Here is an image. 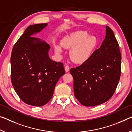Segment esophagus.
<instances>
[{
    "mask_svg": "<svg viewBox=\"0 0 132 132\" xmlns=\"http://www.w3.org/2000/svg\"><path fill=\"white\" fill-rule=\"evenodd\" d=\"M64 69H65L66 72H68L70 70V68L68 66H66L65 67H64Z\"/></svg>",
    "mask_w": 132,
    "mask_h": 132,
    "instance_id": "esophagus-1",
    "label": "esophagus"
}]
</instances>
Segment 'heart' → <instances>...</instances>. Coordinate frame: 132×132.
Returning <instances> with one entry per match:
<instances>
[{"label": "heart", "instance_id": "b5f03b06", "mask_svg": "<svg viewBox=\"0 0 132 132\" xmlns=\"http://www.w3.org/2000/svg\"><path fill=\"white\" fill-rule=\"evenodd\" d=\"M97 45V40L94 36H88L85 31H76L64 36L61 44L56 45V53L60 55L63 52V47L71 49L70 57L77 64L86 62L92 56Z\"/></svg>", "mask_w": 132, "mask_h": 132}]
</instances>
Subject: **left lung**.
Returning <instances> with one entry per match:
<instances>
[{
    "label": "left lung",
    "instance_id": "1",
    "mask_svg": "<svg viewBox=\"0 0 132 132\" xmlns=\"http://www.w3.org/2000/svg\"><path fill=\"white\" fill-rule=\"evenodd\" d=\"M106 37L99 49L85 63L70 70L75 96L85 106H95L109 100L121 75V53L114 33L106 26Z\"/></svg>",
    "mask_w": 132,
    "mask_h": 132
}]
</instances>
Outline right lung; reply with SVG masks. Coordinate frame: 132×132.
<instances>
[{"instance_id": "right-lung-1", "label": "right lung", "mask_w": 132, "mask_h": 132, "mask_svg": "<svg viewBox=\"0 0 132 132\" xmlns=\"http://www.w3.org/2000/svg\"><path fill=\"white\" fill-rule=\"evenodd\" d=\"M47 24L29 26L14 44L10 57L14 90L23 102L34 106H42L50 101L56 84L65 73L62 63L50 59L49 44L32 36Z\"/></svg>"}]
</instances>
